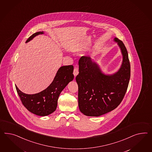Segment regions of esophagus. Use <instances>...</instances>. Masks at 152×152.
Instances as JSON below:
<instances>
[{
	"label": "esophagus",
	"instance_id": "obj_1",
	"mask_svg": "<svg viewBox=\"0 0 152 152\" xmlns=\"http://www.w3.org/2000/svg\"><path fill=\"white\" fill-rule=\"evenodd\" d=\"M75 76H76L78 74V69L77 66H75L74 68V73H73Z\"/></svg>",
	"mask_w": 152,
	"mask_h": 152
}]
</instances>
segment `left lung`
Wrapping results in <instances>:
<instances>
[{"label": "left lung", "instance_id": "obj_1", "mask_svg": "<svg viewBox=\"0 0 152 152\" xmlns=\"http://www.w3.org/2000/svg\"><path fill=\"white\" fill-rule=\"evenodd\" d=\"M123 55L119 70L115 74H103L98 65L88 56L78 61V107L83 115L98 117L115 110L123 100L131 76V65L127 50L123 42L115 37Z\"/></svg>", "mask_w": 152, "mask_h": 152}]
</instances>
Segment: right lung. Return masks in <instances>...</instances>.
Returning a JSON list of instances; mask_svg holds the SVG:
<instances>
[{
	"mask_svg": "<svg viewBox=\"0 0 152 152\" xmlns=\"http://www.w3.org/2000/svg\"><path fill=\"white\" fill-rule=\"evenodd\" d=\"M44 34L39 31L33 34L26 40L28 42L37 35ZM74 66H61L56 73L53 81L45 90L33 94H25L15 86L18 94L24 107L30 112L40 116H45L56 110L58 96L67 85L74 78Z\"/></svg>",
	"mask_w": 152,
	"mask_h": 152,
	"instance_id": "right-lung-1",
	"label": "right lung"
}]
</instances>
